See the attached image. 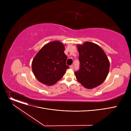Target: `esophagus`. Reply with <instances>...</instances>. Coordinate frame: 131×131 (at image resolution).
Returning <instances> with one entry per match:
<instances>
[{
    "instance_id": "obj_1",
    "label": "esophagus",
    "mask_w": 131,
    "mask_h": 131,
    "mask_svg": "<svg viewBox=\"0 0 131 131\" xmlns=\"http://www.w3.org/2000/svg\"><path fill=\"white\" fill-rule=\"evenodd\" d=\"M70 67L71 68V69H74V65H71L70 66Z\"/></svg>"
}]
</instances>
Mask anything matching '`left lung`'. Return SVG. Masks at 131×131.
<instances>
[{
	"mask_svg": "<svg viewBox=\"0 0 131 131\" xmlns=\"http://www.w3.org/2000/svg\"><path fill=\"white\" fill-rule=\"evenodd\" d=\"M80 69L75 72L77 79L87 89L100 85L106 79L110 64L106 53L98 45L86 42L78 45Z\"/></svg>",
	"mask_w": 131,
	"mask_h": 131,
	"instance_id": "left-lung-1",
	"label": "left lung"
}]
</instances>
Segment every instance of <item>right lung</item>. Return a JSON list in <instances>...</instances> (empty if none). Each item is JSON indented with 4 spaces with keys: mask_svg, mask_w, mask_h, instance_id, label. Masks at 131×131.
Segmentation results:
<instances>
[{
    "mask_svg": "<svg viewBox=\"0 0 131 131\" xmlns=\"http://www.w3.org/2000/svg\"><path fill=\"white\" fill-rule=\"evenodd\" d=\"M64 50V45L55 41L44 46L36 55L32 63V71L41 83L52 85L63 77L69 68Z\"/></svg>",
    "mask_w": 131,
    "mask_h": 131,
    "instance_id": "1",
    "label": "right lung"
}]
</instances>
